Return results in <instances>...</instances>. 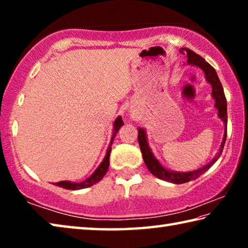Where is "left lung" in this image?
<instances>
[{"label": "left lung", "mask_w": 248, "mask_h": 248, "mask_svg": "<svg viewBox=\"0 0 248 248\" xmlns=\"http://www.w3.org/2000/svg\"><path fill=\"white\" fill-rule=\"evenodd\" d=\"M180 53H186L187 58V63L192 66H197L204 73L205 81H207L210 85H211V96L215 99V107L217 110V117L223 121L224 124V134L223 139H222L219 152L217 153L216 157L212 159L211 162L208 163L207 165H204L199 170H191V171H175L166 169L159 163L158 159L155 157L152 150H151L150 145L148 143V136H146V131L144 128L139 127L138 128V140H139L140 149L142 152V156H143L144 163L148 170L151 171V174L156 176L157 178L165 180V182L173 183V184H184L188 183L192 179H196L199 177L201 174H203L204 171H207L210 167H211L217 161V158L221 156L222 151H223L225 140H226V129H228V105H226V98L224 95L223 87L219 79V77L216 72V70L210 65L203 58H201L199 54L195 53L191 50L187 48L180 49Z\"/></svg>", "instance_id": "8db88e82"}]
</instances>
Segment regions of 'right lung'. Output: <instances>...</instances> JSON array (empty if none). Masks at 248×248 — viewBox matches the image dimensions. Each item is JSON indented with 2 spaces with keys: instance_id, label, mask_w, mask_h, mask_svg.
<instances>
[{
  "instance_id": "add662e5",
  "label": "right lung",
  "mask_w": 248,
  "mask_h": 248,
  "mask_svg": "<svg viewBox=\"0 0 248 248\" xmlns=\"http://www.w3.org/2000/svg\"><path fill=\"white\" fill-rule=\"evenodd\" d=\"M124 125V121L123 118L120 116H118L114 121V129H112V136H111V140L110 143H109L107 151H106V155H105L104 159L102 163L98 165L97 169L94 170V173L92 174L90 177H87L85 180H83L81 183H74V182H70V180H62V182L56 183V186L62 187L64 189H70V190H78V189H84V188L91 187L93 186L94 184L98 183L99 180H102L105 174L107 173L108 167H109V156H110V152H111V144L114 142L115 137L118 133L119 129Z\"/></svg>"
}]
</instances>
